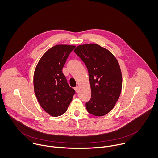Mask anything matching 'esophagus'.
Returning <instances> with one entry per match:
<instances>
[{
    "label": "esophagus",
    "mask_w": 158,
    "mask_h": 158,
    "mask_svg": "<svg viewBox=\"0 0 158 158\" xmlns=\"http://www.w3.org/2000/svg\"><path fill=\"white\" fill-rule=\"evenodd\" d=\"M74 89H75V91H76V93H78L79 91V86H76V87H74Z\"/></svg>",
    "instance_id": "34e87169"
}]
</instances>
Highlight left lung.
Returning <instances> with one entry per match:
<instances>
[{
  "label": "left lung",
  "mask_w": 158,
  "mask_h": 158,
  "mask_svg": "<svg viewBox=\"0 0 158 158\" xmlns=\"http://www.w3.org/2000/svg\"><path fill=\"white\" fill-rule=\"evenodd\" d=\"M74 52L89 73L91 98L85 103L87 112L103 116L114 108L121 94L123 78L118 61L109 51L96 44L80 45Z\"/></svg>",
  "instance_id": "1"
}]
</instances>
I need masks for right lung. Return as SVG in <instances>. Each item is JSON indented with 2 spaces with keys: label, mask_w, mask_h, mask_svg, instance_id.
Returning a JSON list of instances; mask_svg holds the SVG:
<instances>
[{
  "label": "right lung",
  "mask_w": 158,
  "mask_h": 158,
  "mask_svg": "<svg viewBox=\"0 0 158 158\" xmlns=\"http://www.w3.org/2000/svg\"><path fill=\"white\" fill-rule=\"evenodd\" d=\"M75 48L62 44L53 46L42 56L34 71L37 99L42 109L54 117L65 113L76 93L62 73V67Z\"/></svg>",
  "instance_id": "1"
}]
</instances>
